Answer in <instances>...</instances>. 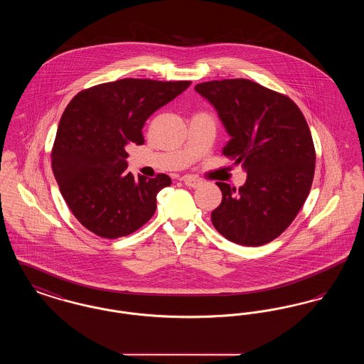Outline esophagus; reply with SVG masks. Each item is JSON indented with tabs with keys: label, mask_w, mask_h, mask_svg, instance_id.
Returning <instances> with one entry per match:
<instances>
[{
	"label": "esophagus",
	"mask_w": 364,
	"mask_h": 364,
	"mask_svg": "<svg viewBox=\"0 0 364 364\" xmlns=\"http://www.w3.org/2000/svg\"><path fill=\"white\" fill-rule=\"evenodd\" d=\"M183 183H184L187 187H191V188H198V187H200V184H202V181H200L199 178L192 177V176H184V177H183Z\"/></svg>",
	"instance_id": "obj_1"
}]
</instances>
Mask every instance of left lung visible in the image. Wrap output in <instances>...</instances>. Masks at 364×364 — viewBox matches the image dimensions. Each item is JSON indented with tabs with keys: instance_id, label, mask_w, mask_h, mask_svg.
Masks as SVG:
<instances>
[{
	"instance_id": "obj_1",
	"label": "left lung",
	"mask_w": 364,
	"mask_h": 364,
	"mask_svg": "<svg viewBox=\"0 0 364 364\" xmlns=\"http://www.w3.org/2000/svg\"><path fill=\"white\" fill-rule=\"evenodd\" d=\"M195 91L214 106L230 136L223 154L247 172L239 190L217 183L223 202L211 213L213 225L240 245L274 240L311 190L315 150L303 113L288 97L247 79L206 82Z\"/></svg>"
}]
</instances>
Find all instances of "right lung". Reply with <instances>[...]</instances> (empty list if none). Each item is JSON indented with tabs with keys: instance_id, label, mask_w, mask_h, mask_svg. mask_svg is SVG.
Listing matches in <instances>:
<instances>
[{
	"instance_id": "add662e5",
	"label": "right lung",
	"mask_w": 364,
	"mask_h": 364,
	"mask_svg": "<svg viewBox=\"0 0 364 364\" xmlns=\"http://www.w3.org/2000/svg\"><path fill=\"white\" fill-rule=\"evenodd\" d=\"M190 85L122 79L85 90L67 106L53 146V173L76 220L97 236L131 235L154 215L156 193L172 180L134 177L125 149L143 144L146 120Z\"/></svg>"
}]
</instances>
